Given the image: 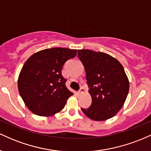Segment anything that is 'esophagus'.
<instances>
[{"label": "esophagus", "mask_w": 151, "mask_h": 151, "mask_svg": "<svg viewBox=\"0 0 151 151\" xmlns=\"http://www.w3.org/2000/svg\"><path fill=\"white\" fill-rule=\"evenodd\" d=\"M84 91H85V89H84V88L81 87L80 89H79V91H78V93H79V94H82V93H84Z\"/></svg>", "instance_id": "esophagus-1"}]
</instances>
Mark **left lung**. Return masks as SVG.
<instances>
[{
    "label": "left lung",
    "instance_id": "1",
    "mask_svg": "<svg viewBox=\"0 0 151 151\" xmlns=\"http://www.w3.org/2000/svg\"><path fill=\"white\" fill-rule=\"evenodd\" d=\"M86 74L92 103L81 108L86 116L94 121L114 117L124 104L129 90V81L124 67L116 59L101 52L78 50Z\"/></svg>",
    "mask_w": 151,
    "mask_h": 151
}]
</instances>
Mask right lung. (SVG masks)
<instances>
[{"instance_id":"1","label":"right lung","mask_w":151,"mask_h":151,"mask_svg":"<svg viewBox=\"0 0 151 151\" xmlns=\"http://www.w3.org/2000/svg\"><path fill=\"white\" fill-rule=\"evenodd\" d=\"M77 50L54 47L33 54L19 74L18 87L30 111L40 116H50L65 107L73 94L62 75L63 65L77 55Z\"/></svg>"}]
</instances>
